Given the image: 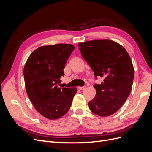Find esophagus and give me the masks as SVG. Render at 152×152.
I'll use <instances>...</instances> for the list:
<instances>
[{"instance_id": "esophagus-1", "label": "esophagus", "mask_w": 152, "mask_h": 152, "mask_svg": "<svg viewBox=\"0 0 152 152\" xmlns=\"http://www.w3.org/2000/svg\"><path fill=\"white\" fill-rule=\"evenodd\" d=\"M86 86L79 87V89L80 90H84V89H86Z\"/></svg>"}]
</instances>
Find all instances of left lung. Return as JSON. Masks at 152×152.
I'll use <instances>...</instances> for the list:
<instances>
[{
    "instance_id": "8db88e82",
    "label": "left lung",
    "mask_w": 152,
    "mask_h": 152,
    "mask_svg": "<svg viewBox=\"0 0 152 152\" xmlns=\"http://www.w3.org/2000/svg\"><path fill=\"white\" fill-rule=\"evenodd\" d=\"M82 56L103 81L94 86L95 98L89 102L91 111L100 117L117 112L132 89L134 67L126 49L111 40H93L78 44Z\"/></svg>"
}]
</instances>
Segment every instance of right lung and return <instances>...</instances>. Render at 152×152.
<instances>
[{
	"label": "right lung",
	"mask_w": 152,
	"mask_h": 152,
	"mask_svg": "<svg viewBox=\"0 0 152 152\" xmlns=\"http://www.w3.org/2000/svg\"><path fill=\"white\" fill-rule=\"evenodd\" d=\"M74 49L70 44L43 45L31 53L25 65L27 95L37 111L49 120L65 115L77 93V87H58Z\"/></svg>",
	"instance_id": "add662e5"
}]
</instances>
